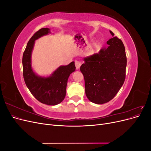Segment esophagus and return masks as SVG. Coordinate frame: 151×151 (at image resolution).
Here are the masks:
<instances>
[{"label": "esophagus", "mask_w": 151, "mask_h": 151, "mask_svg": "<svg viewBox=\"0 0 151 151\" xmlns=\"http://www.w3.org/2000/svg\"><path fill=\"white\" fill-rule=\"evenodd\" d=\"M75 65H76V67L77 69H79V68L81 67V62L78 61V60H76L75 61Z\"/></svg>", "instance_id": "34e87169"}]
</instances>
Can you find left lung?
Here are the masks:
<instances>
[{
	"label": "left lung",
	"instance_id": "1",
	"mask_svg": "<svg viewBox=\"0 0 151 151\" xmlns=\"http://www.w3.org/2000/svg\"><path fill=\"white\" fill-rule=\"evenodd\" d=\"M108 42V47L84 58L80 70L84 77L85 91L89 101L106 103L115 96L124 83L127 56L122 41L115 36Z\"/></svg>",
	"mask_w": 151,
	"mask_h": 151
}]
</instances>
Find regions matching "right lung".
Returning a JSON list of instances; mask_svg holds the SVG:
<instances>
[{
	"label": "right lung",
	"mask_w": 151,
	"mask_h": 151,
	"mask_svg": "<svg viewBox=\"0 0 151 151\" xmlns=\"http://www.w3.org/2000/svg\"><path fill=\"white\" fill-rule=\"evenodd\" d=\"M48 33L49 28H42L29 40L22 55V73L26 86L36 99L43 104L56 105L64 99L68 78L76 70V67L74 62H72L68 65L60 67L47 78L35 74L31 65V55L35 40Z\"/></svg>",
	"instance_id": "add662e5"
}]
</instances>
